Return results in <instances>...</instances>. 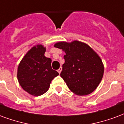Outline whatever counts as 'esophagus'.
Wrapping results in <instances>:
<instances>
[{
  "mask_svg": "<svg viewBox=\"0 0 124 124\" xmlns=\"http://www.w3.org/2000/svg\"><path fill=\"white\" fill-rule=\"evenodd\" d=\"M61 71H62V68H61V67H60V68L58 70H57V72H58V73L60 74V73H61Z\"/></svg>",
  "mask_w": 124,
  "mask_h": 124,
  "instance_id": "esophagus-1",
  "label": "esophagus"
}]
</instances>
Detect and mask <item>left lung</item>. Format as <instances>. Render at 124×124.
I'll return each instance as SVG.
<instances>
[{"label": "left lung", "mask_w": 124, "mask_h": 124, "mask_svg": "<svg viewBox=\"0 0 124 124\" xmlns=\"http://www.w3.org/2000/svg\"><path fill=\"white\" fill-rule=\"evenodd\" d=\"M54 46L65 52L60 75L69 88L80 96L93 93L104 74V65L100 57L91 47L81 41L58 42Z\"/></svg>", "instance_id": "8db88e82"}]
</instances>
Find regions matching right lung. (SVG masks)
<instances>
[{"label": "right lung", "instance_id": "right-lung-1", "mask_svg": "<svg viewBox=\"0 0 124 124\" xmlns=\"http://www.w3.org/2000/svg\"><path fill=\"white\" fill-rule=\"evenodd\" d=\"M46 48L33 47L20 63L17 77L22 88L33 96L46 93L51 81L59 73L51 68V59L46 57Z\"/></svg>", "mask_w": 124, "mask_h": 124}]
</instances>
